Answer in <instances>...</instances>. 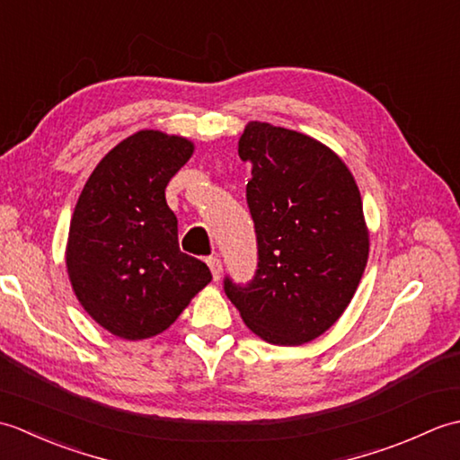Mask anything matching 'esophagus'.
Listing matches in <instances>:
<instances>
[{
  "mask_svg": "<svg viewBox=\"0 0 460 460\" xmlns=\"http://www.w3.org/2000/svg\"><path fill=\"white\" fill-rule=\"evenodd\" d=\"M208 265L211 269V275L215 280L221 279V272H223V265H221V259L219 257H209L208 259Z\"/></svg>",
  "mask_w": 460,
  "mask_h": 460,
  "instance_id": "1",
  "label": "esophagus"
}]
</instances>
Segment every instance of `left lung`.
<instances>
[{
  "label": "left lung",
  "mask_w": 460,
  "mask_h": 460,
  "mask_svg": "<svg viewBox=\"0 0 460 460\" xmlns=\"http://www.w3.org/2000/svg\"><path fill=\"white\" fill-rule=\"evenodd\" d=\"M239 155L252 164L259 262L247 287L225 279V295L269 344H306L336 324L364 275L369 233L358 183L328 146L269 122L245 126Z\"/></svg>",
  "instance_id": "obj_1"
}]
</instances>
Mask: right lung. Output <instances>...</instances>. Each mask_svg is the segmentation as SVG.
<instances>
[{"instance_id": "1", "label": "right lung", "mask_w": 460, "mask_h": 460, "mask_svg": "<svg viewBox=\"0 0 460 460\" xmlns=\"http://www.w3.org/2000/svg\"><path fill=\"white\" fill-rule=\"evenodd\" d=\"M193 142L140 130L96 165L68 227L66 272L96 324L124 340L168 330L211 272L185 255L165 185L191 158Z\"/></svg>"}]
</instances>
